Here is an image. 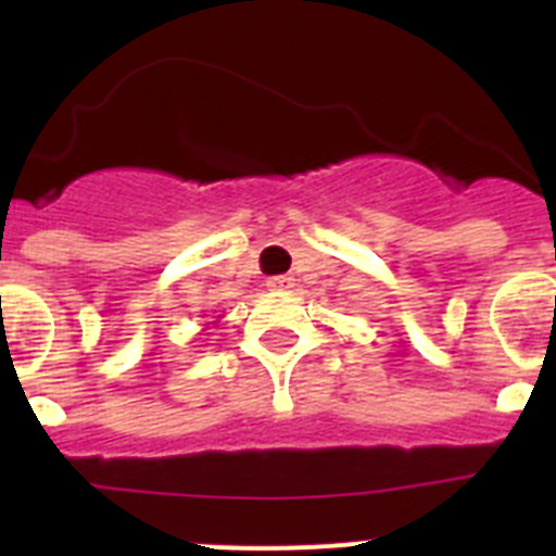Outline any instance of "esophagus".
Masks as SVG:
<instances>
[{
    "label": "esophagus",
    "instance_id": "obj_1",
    "mask_svg": "<svg viewBox=\"0 0 556 556\" xmlns=\"http://www.w3.org/2000/svg\"><path fill=\"white\" fill-rule=\"evenodd\" d=\"M267 287L273 292H287V289L295 287V278L292 275H273V278H267Z\"/></svg>",
    "mask_w": 556,
    "mask_h": 556
}]
</instances>
